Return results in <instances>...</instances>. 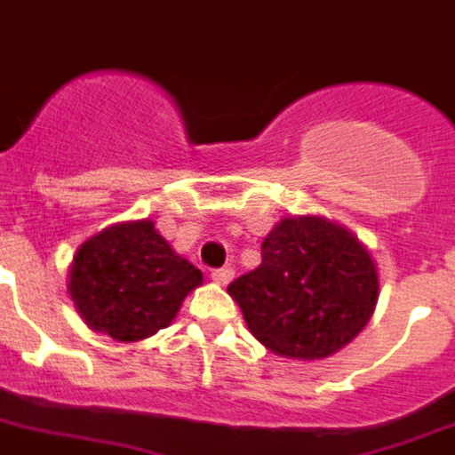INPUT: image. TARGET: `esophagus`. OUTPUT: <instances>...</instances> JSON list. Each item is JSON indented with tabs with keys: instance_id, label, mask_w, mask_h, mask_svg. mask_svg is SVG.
<instances>
[{
	"instance_id": "esophagus-1",
	"label": "esophagus",
	"mask_w": 455,
	"mask_h": 455,
	"mask_svg": "<svg viewBox=\"0 0 455 455\" xmlns=\"http://www.w3.org/2000/svg\"><path fill=\"white\" fill-rule=\"evenodd\" d=\"M232 277H235V271H232L230 267H223V268H216L214 273H212V280H214L216 284H228L232 280Z\"/></svg>"
}]
</instances>
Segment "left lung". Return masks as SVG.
Instances as JSON below:
<instances>
[{"mask_svg":"<svg viewBox=\"0 0 455 455\" xmlns=\"http://www.w3.org/2000/svg\"><path fill=\"white\" fill-rule=\"evenodd\" d=\"M228 293L248 331L275 355L321 360L351 344L380 293L371 252L325 216H284L262 241V264Z\"/></svg>","mask_w":455,"mask_h":455,"instance_id":"1","label":"left lung"}]
</instances>
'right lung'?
Listing matches in <instances>:
<instances>
[{
  "label": "right lung",
  "instance_id": "obj_1",
  "mask_svg": "<svg viewBox=\"0 0 455 455\" xmlns=\"http://www.w3.org/2000/svg\"><path fill=\"white\" fill-rule=\"evenodd\" d=\"M203 273L172 251L150 219L104 228L77 248L68 293L84 323L116 341L168 328Z\"/></svg>",
  "mask_w": 455,
  "mask_h": 455
}]
</instances>
